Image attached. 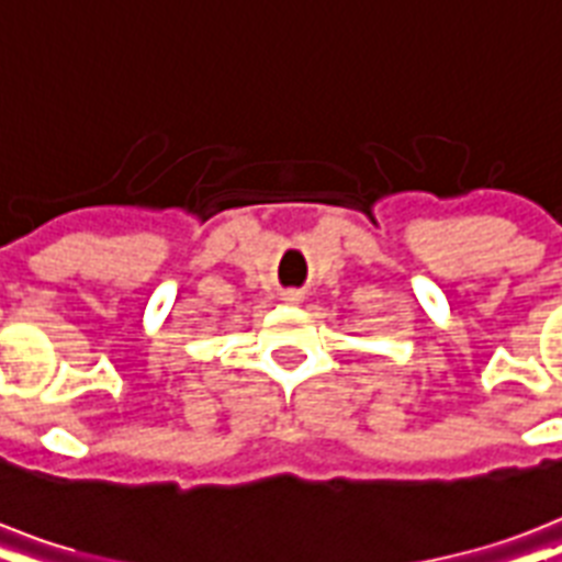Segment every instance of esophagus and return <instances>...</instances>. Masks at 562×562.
<instances>
[{
  "label": "esophagus",
  "mask_w": 562,
  "mask_h": 562,
  "mask_svg": "<svg viewBox=\"0 0 562 562\" xmlns=\"http://www.w3.org/2000/svg\"><path fill=\"white\" fill-rule=\"evenodd\" d=\"M282 300H285L289 306H297V303H303V291H297V289L282 291Z\"/></svg>",
  "instance_id": "esophagus-1"
}]
</instances>
